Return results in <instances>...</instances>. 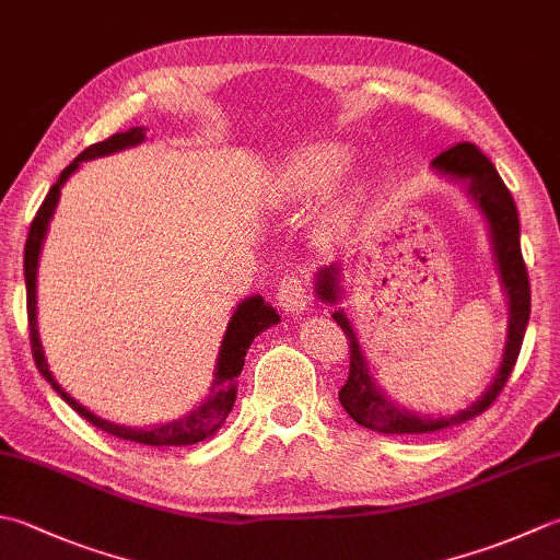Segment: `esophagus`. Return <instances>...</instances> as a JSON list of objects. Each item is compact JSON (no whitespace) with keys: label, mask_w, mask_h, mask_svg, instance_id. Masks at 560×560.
Instances as JSON below:
<instances>
[{"label":"esophagus","mask_w":560,"mask_h":560,"mask_svg":"<svg viewBox=\"0 0 560 560\" xmlns=\"http://www.w3.org/2000/svg\"><path fill=\"white\" fill-rule=\"evenodd\" d=\"M308 283L299 277H287L281 281L279 293H277V303L283 313L289 315H301L305 308H308Z\"/></svg>","instance_id":"obj_1"}]
</instances>
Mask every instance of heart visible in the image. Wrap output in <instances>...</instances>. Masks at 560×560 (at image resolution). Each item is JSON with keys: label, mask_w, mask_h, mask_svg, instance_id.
<instances>
[{"label": "heart", "mask_w": 560, "mask_h": 560, "mask_svg": "<svg viewBox=\"0 0 560 560\" xmlns=\"http://www.w3.org/2000/svg\"><path fill=\"white\" fill-rule=\"evenodd\" d=\"M349 167H352V150H349L345 142L325 140L295 150L293 155L283 162V167L279 172V201L287 206H311L315 201H320L339 182H342ZM357 194L359 186H352V189L335 203L332 211L325 215V233L335 235L347 225V218L349 211H352Z\"/></svg>", "instance_id": "1"}]
</instances>
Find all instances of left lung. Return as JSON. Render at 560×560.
<instances>
[{
	"mask_svg": "<svg viewBox=\"0 0 560 560\" xmlns=\"http://www.w3.org/2000/svg\"><path fill=\"white\" fill-rule=\"evenodd\" d=\"M432 172L440 177L462 184L464 191L474 206L483 215L488 225L492 257H495L498 273L502 291L508 295V339H505V352H502L500 369L495 371V378L488 383V388L480 396L466 405L464 410L454 415H420L415 410H408L405 405L396 402L386 390L376 386L374 376H371L369 361L364 357V349L359 345V337L352 320L339 301H342V269L337 265H327L317 269L315 273V293L323 303L339 305L332 313V320L342 327L349 339V378L339 390V402L347 410L349 418L357 424L366 427L381 434H427L444 430L458 422H466L476 418L483 410L490 408V402L498 398V393L505 388V383L514 369V361L520 357L524 330L529 323L532 311V291H529V277L527 267L522 259L520 247V215L517 206H514L512 194L508 191L505 182L500 179L498 170L492 167V162L470 142H458V145L444 150L442 155L432 160Z\"/></svg>",
	"mask_w": 560,
	"mask_h": 560,
	"instance_id": "8db88e82",
	"label": "left lung"
}]
</instances>
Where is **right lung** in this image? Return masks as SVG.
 Wrapping results in <instances>:
<instances>
[{
    "label": "right lung",
    "instance_id": "1",
    "mask_svg": "<svg viewBox=\"0 0 560 560\" xmlns=\"http://www.w3.org/2000/svg\"><path fill=\"white\" fill-rule=\"evenodd\" d=\"M142 140H145V128L138 126V128L126 130V133H114L112 138L94 142V145L80 152V155L74 158V162H70L68 167L62 170L60 179L50 186L46 201L40 203L36 218H33L31 230H28V240H26V249H24V279H26L31 349H33V359H36L40 376L50 383L52 390L58 393V396L68 402L74 412H80L86 422H92L94 427H98V430H104L112 436H118V440L148 444V446H186V444L203 442L206 436L218 432V427L225 422V418L230 415V410H233L235 398H237V376L245 366V357H247L249 345L255 342V337L259 332H265L267 327L277 325L281 320L277 308H271L269 303H265L261 295H249V299H243L237 303L233 315H230L221 349H218L213 381H211V386H208V390H211L208 393V398L199 405V408L186 412L184 418L172 420V422H162V424H152V427L116 424L112 420L98 418V415H94L92 410H86L84 405L77 402L70 393L65 390L58 381H55L52 371L48 369L46 352H43L40 337H38V295H36L38 261H40V249H43V243H46L50 221L55 215V208H58V201H60L62 184L68 182L77 170H80L82 162L114 155V152H120L126 148H136Z\"/></svg>",
    "mask_w": 560,
    "mask_h": 560
}]
</instances>
